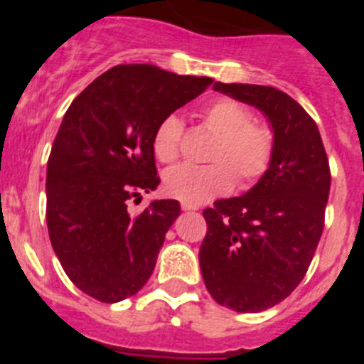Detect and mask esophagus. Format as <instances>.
Returning a JSON list of instances; mask_svg holds the SVG:
<instances>
[{
  "label": "esophagus",
  "mask_w": 364,
  "mask_h": 364,
  "mask_svg": "<svg viewBox=\"0 0 364 364\" xmlns=\"http://www.w3.org/2000/svg\"><path fill=\"white\" fill-rule=\"evenodd\" d=\"M182 210H184V211H197L198 205L197 204H188V202H182Z\"/></svg>",
  "instance_id": "esophagus-1"
}]
</instances>
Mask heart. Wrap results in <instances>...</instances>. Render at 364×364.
Returning <instances> with one entry per match:
<instances>
[{
  "label": "heart",
  "instance_id": "obj_1",
  "mask_svg": "<svg viewBox=\"0 0 364 364\" xmlns=\"http://www.w3.org/2000/svg\"><path fill=\"white\" fill-rule=\"evenodd\" d=\"M252 111L235 98L213 100L202 111L208 129L217 134L208 166H176L164 176V191L188 204H200L228 193L239 178L240 188L259 182L272 167L277 138L269 124L252 120ZM182 122L164 118L153 134V153L162 164H175L182 146Z\"/></svg>",
  "mask_w": 364,
  "mask_h": 364
}]
</instances>
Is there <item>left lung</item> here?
<instances>
[{
    "instance_id": "8db88e82",
    "label": "left lung",
    "mask_w": 364,
    "mask_h": 364,
    "mask_svg": "<svg viewBox=\"0 0 364 364\" xmlns=\"http://www.w3.org/2000/svg\"><path fill=\"white\" fill-rule=\"evenodd\" d=\"M264 112L277 147L269 171L242 197L204 210L200 272L211 297L240 314L268 310L304 279L324 228L330 164L314 118L275 87L215 83Z\"/></svg>"
}]
</instances>
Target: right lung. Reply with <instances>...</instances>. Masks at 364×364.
<instances>
[{"mask_svg":"<svg viewBox=\"0 0 364 364\" xmlns=\"http://www.w3.org/2000/svg\"><path fill=\"white\" fill-rule=\"evenodd\" d=\"M211 83L147 63L117 65L67 109L47 164V228L83 294L118 302L151 277L180 204L154 200L138 215L127 205L160 184L153 153L160 122Z\"/></svg>","mask_w":364,"mask_h":364,"instance_id":"1","label":"right lung"}]
</instances>
